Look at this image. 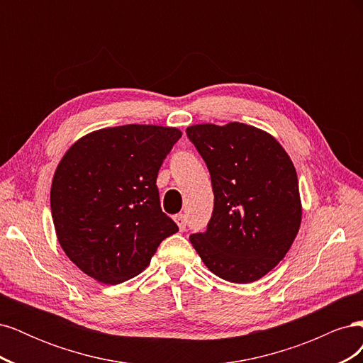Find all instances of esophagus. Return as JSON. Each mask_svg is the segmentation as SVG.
I'll return each mask as SVG.
<instances>
[{"mask_svg":"<svg viewBox=\"0 0 363 363\" xmlns=\"http://www.w3.org/2000/svg\"><path fill=\"white\" fill-rule=\"evenodd\" d=\"M174 219H175V223H177V225H179L180 230H184V228H186V216H184L183 213L175 215Z\"/></svg>","mask_w":363,"mask_h":363,"instance_id":"obj_1","label":"esophagus"}]
</instances>
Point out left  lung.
I'll return each mask as SVG.
<instances>
[{
    "label": "left lung",
    "mask_w": 363,
    "mask_h": 363,
    "mask_svg": "<svg viewBox=\"0 0 363 363\" xmlns=\"http://www.w3.org/2000/svg\"><path fill=\"white\" fill-rule=\"evenodd\" d=\"M211 172L213 212L189 236L204 265L232 283H251L286 256L301 224L296 171L267 131L242 123L186 128Z\"/></svg>",
    "instance_id": "1"
}]
</instances>
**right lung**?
I'll return each mask as SVG.
<instances>
[{
  "mask_svg": "<svg viewBox=\"0 0 363 363\" xmlns=\"http://www.w3.org/2000/svg\"><path fill=\"white\" fill-rule=\"evenodd\" d=\"M182 131L128 124L95 130L65 152L50 203L59 244L106 284L136 277L179 227L160 208L157 172Z\"/></svg>",
  "mask_w": 363,
  "mask_h": 363,
  "instance_id": "obj_1",
  "label": "right lung"
}]
</instances>
